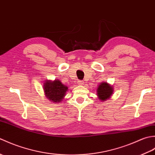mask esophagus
<instances>
[{
    "instance_id": "1",
    "label": "esophagus",
    "mask_w": 155,
    "mask_h": 155,
    "mask_svg": "<svg viewBox=\"0 0 155 155\" xmlns=\"http://www.w3.org/2000/svg\"><path fill=\"white\" fill-rule=\"evenodd\" d=\"M84 81H78V85H84Z\"/></svg>"
}]
</instances>
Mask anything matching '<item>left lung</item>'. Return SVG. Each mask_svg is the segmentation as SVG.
<instances>
[{"instance_id": "obj_1", "label": "left lung", "mask_w": 155, "mask_h": 155, "mask_svg": "<svg viewBox=\"0 0 155 155\" xmlns=\"http://www.w3.org/2000/svg\"><path fill=\"white\" fill-rule=\"evenodd\" d=\"M114 93L113 87L107 82H102L97 88V95L101 102L107 101L111 97Z\"/></svg>"}]
</instances>
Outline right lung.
I'll return each mask as SVG.
<instances>
[{
  "label": "right lung",
  "instance_id": "1",
  "mask_svg": "<svg viewBox=\"0 0 155 155\" xmlns=\"http://www.w3.org/2000/svg\"><path fill=\"white\" fill-rule=\"evenodd\" d=\"M68 87L62 84L57 78L54 81L46 80L43 83V90L46 97L54 104L61 103L68 91Z\"/></svg>",
  "mask_w": 155,
  "mask_h": 155
}]
</instances>
